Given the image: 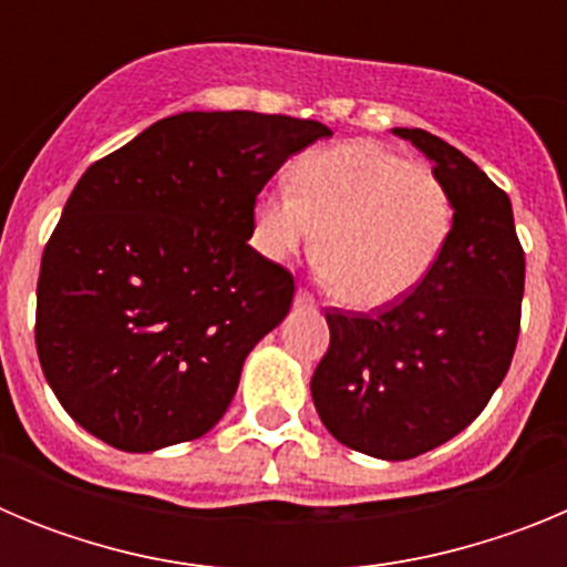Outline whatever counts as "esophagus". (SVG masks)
<instances>
[{
	"label": "esophagus",
	"mask_w": 567,
	"mask_h": 567,
	"mask_svg": "<svg viewBox=\"0 0 567 567\" xmlns=\"http://www.w3.org/2000/svg\"><path fill=\"white\" fill-rule=\"evenodd\" d=\"M295 307H315V295L309 289H298L295 295Z\"/></svg>",
	"instance_id": "esophagus-1"
}]
</instances>
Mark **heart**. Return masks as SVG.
<instances>
[{"instance_id": "obj_1", "label": "heart", "mask_w": 567, "mask_h": 567, "mask_svg": "<svg viewBox=\"0 0 567 567\" xmlns=\"http://www.w3.org/2000/svg\"><path fill=\"white\" fill-rule=\"evenodd\" d=\"M454 229V198L429 167L374 142L307 153L292 189H272L255 207V238L269 258L318 244L320 272L354 309L389 307L437 267Z\"/></svg>"}]
</instances>
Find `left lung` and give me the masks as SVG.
Instances as JSON below:
<instances>
[{"label": "left lung", "mask_w": 567, "mask_h": 567, "mask_svg": "<svg viewBox=\"0 0 567 567\" xmlns=\"http://www.w3.org/2000/svg\"><path fill=\"white\" fill-rule=\"evenodd\" d=\"M454 198V229L414 292L374 312L329 309L312 400L338 443L412 460L460 434L508 374L523 315L525 252L508 195L437 135L394 127Z\"/></svg>", "instance_id": "1"}]
</instances>
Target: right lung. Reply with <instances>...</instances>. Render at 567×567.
<instances>
[{
  "instance_id": "1",
  "label": "right lung",
  "mask_w": 567,
  "mask_h": 567,
  "mask_svg": "<svg viewBox=\"0 0 567 567\" xmlns=\"http://www.w3.org/2000/svg\"><path fill=\"white\" fill-rule=\"evenodd\" d=\"M332 135L292 115L178 113L90 164L42 255L37 352L64 412L122 452L202 437L295 278L249 247L289 155Z\"/></svg>"
}]
</instances>
